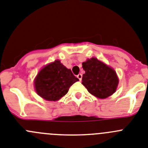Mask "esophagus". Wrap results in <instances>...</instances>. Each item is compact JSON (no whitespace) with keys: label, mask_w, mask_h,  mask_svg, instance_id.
Masks as SVG:
<instances>
[{"label":"esophagus","mask_w":148,"mask_h":148,"mask_svg":"<svg viewBox=\"0 0 148 148\" xmlns=\"http://www.w3.org/2000/svg\"><path fill=\"white\" fill-rule=\"evenodd\" d=\"M77 78H78V79H79V81H81V80H82V74H78V75L77 76Z\"/></svg>","instance_id":"34e87169"}]
</instances>
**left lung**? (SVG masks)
Masks as SVG:
<instances>
[{"label":"left lung","instance_id":"1","mask_svg":"<svg viewBox=\"0 0 148 148\" xmlns=\"http://www.w3.org/2000/svg\"><path fill=\"white\" fill-rule=\"evenodd\" d=\"M82 69L85 74L82 84L90 94L99 99H106L115 92L119 79L112 68L92 58L82 62Z\"/></svg>","mask_w":148,"mask_h":148}]
</instances>
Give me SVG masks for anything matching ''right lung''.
<instances>
[{
	"instance_id": "add662e5",
	"label": "right lung",
	"mask_w": 148,
	"mask_h": 148,
	"mask_svg": "<svg viewBox=\"0 0 148 148\" xmlns=\"http://www.w3.org/2000/svg\"><path fill=\"white\" fill-rule=\"evenodd\" d=\"M78 80L71 69L57 60L41 69L34 84L40 97L48 101H57L66 95L69 88Z\"/></svg>"
}]
</instances>
